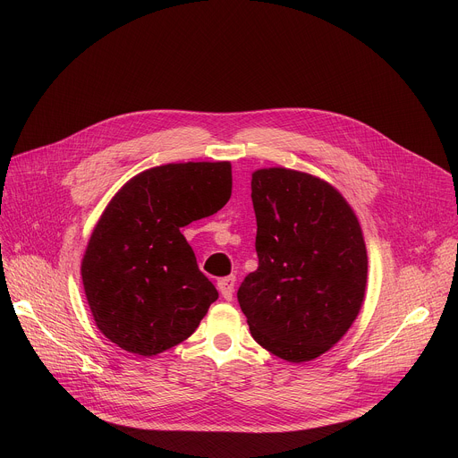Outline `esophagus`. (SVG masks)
Here are the masks:
<instances>
[{"instance_id":"obj_1","label":"esophagus","mask_w":458,"mask_h":458,"mask_svg":"<svg viewBox=\"0 0 458 458\" xmlns=\"http://www.w3.org/2000/svg\"><path fill=\"white\" fill-rule=\"evenodd\" d=\"M217 288L221 292V295L226 299V301H232L233 297V288H235V277L233 276H228V277H223L217 281Z\"/></svg>"}]
</instances>
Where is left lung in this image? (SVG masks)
<instances>
[{
    "mask_svg": "<svg viewBox=\"0 0 458 458\" xmlns=\"http://www.w3.org/2000/svg\"><path fill=\"white\" fill-rule=\"evenodd\" d=\"M259 267L237 299L251 337L288 362L337 344L357 318L368 279L360 225L326 181L288 168L251 174Z\"/></svg>",
    "mask_w": 458,
    "mask_h": 458,
    "instance_id": "left-lung-1",
    "label": "left lung"
}]
</instances>
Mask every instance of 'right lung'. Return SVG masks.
<instances>
[{
  "instance_id": "obj_1",
  "label": "right lung",
  "mask_w": 458,
  "mask_h": 458,
  "mask_svg": "<svg viewBox=\"0 0 458 458\" xmlns=\"http://www.w3.org/2000/svg\"><path fill=\"white\" fill-rule=\"evenodd\" d=\"M230 195L228 161L156 166L114 195L81 263L85 295L106 339L152 357L195 332L219 293L181 228L219 212Z\"/></svg>"
}]
</instances>
